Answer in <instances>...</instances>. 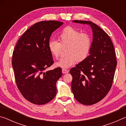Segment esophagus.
<instances>
[{
	"instance_id": "esophagus-1",
	"label": "esophagus",
	"mask_w": 126,
	"mask_h": 126,
	"mask_svg": "<svg viewBox=\"0 0 126 126\" xmlns=\"http://www.w3.org/2000/svg\"><path fill=\"white\" fill-rule=\"evenodd\" d=\"M69 72V71L67 69H62V73L65 74V73H67Z\"/></svg>"
}]
</instances>
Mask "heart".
Masks as SVG:
<instances>
[{
	"label": "heart",
	"mask_w": 126,
	"mask_h": 126,
	"mask_svg": "<svg viewBox=\"0 0 126 126\" xmlns=\"http://www.w3.org/2000/svg\"><path fill=\"white\" fill-rule=\"evenodd\" d=\"M59 42L50 40L48 43V50L54 58L57 59L62 48H65V56L55 63L57 67L63 69L73 65L77 62L84 61L90 54L92 39L91 35L73 27L68 26L64 28L58 35Z\"/></svg>",
	"instance_id": "b5f03b06"
}]
</instances>
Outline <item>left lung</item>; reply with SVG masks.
<instances>
[{
    "instance_id": "obj_1",
    "label": "left lung",
    "mask_w": 126,
    "mask_h": 126,
    "mask_svg": "<svg viewBox=\"0 0 126 126\" xmlns=\"http://www.w3.org/2000/svg\"><path fill=\"white\" fill-rule=\"evenodd\" d=\"M90 25L93 42L89 56L71 68L72 90L76 99L84 105L101 101L109 92L117 66L113 44L107 34L90 21L73 20Z\"/></svg>"
}]
</instances>
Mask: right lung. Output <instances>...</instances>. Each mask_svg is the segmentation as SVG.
<instances>
[{"instance_id":"add662e5","label":"right lung","mask_w":126,"mask_h":126,"mask_svg":"<svg viewBox=\"0 0 126 126\" xmlns=\"http://www.w3.org/2000/svg\"><path fill=\"white\" fill-rule=\"evenodd\" d=\"M63 24L55 20L35 23L21 36L15 47L12 64L16 84L31 103L42 105L56 95V83L62 76V69L44 71L54 63L48 48L50 37Z\"/></svg>"}]
</instances>
